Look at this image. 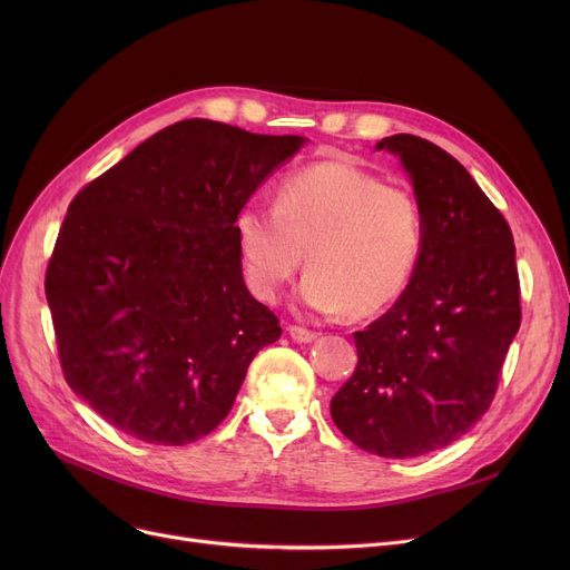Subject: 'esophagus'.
Segmentation results:
<instances>
[{
	"label": "esophagus",
	"instance_id": "esophagus-1",
	"mask_svg": "<svg viewBox=\"0 0 570 570\" xmlns=\"http://www.w3.org/2000/svg\"><path fill=\"white\" fill-rule=\"evenodd\" d=\"M286 331H288L291 340L297 342V344H309V342H314L318 337L314 331H307V327H303V325H288Z\"/></svg>",
	"mask_w": 570,
	"mask_h": 570
}]
</instances>
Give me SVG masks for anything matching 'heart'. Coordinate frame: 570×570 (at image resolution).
Returning a JSON list of instances; mask_svg holds the SVG:
<instances>
[{
    "label": "heart",
    "mask_w": 570,
    "mask_h": 570,
    "mask_svg": "<svg viewBox=\"0 0 570 570\" xmlns=\"http://www.w3.org/2000/svg\"><path fill=\"white\" fill-rule=\"evenodd\" d=\"M237 256L249 291L273 303L312 267L297 297L318 314L372 316L409 286L425 245L417 198L363 168L321 161L293 173L277 205L249 203L235 217Z\"/></svg>",
    "instance_id": "b5f03b06"
}]
</instances>
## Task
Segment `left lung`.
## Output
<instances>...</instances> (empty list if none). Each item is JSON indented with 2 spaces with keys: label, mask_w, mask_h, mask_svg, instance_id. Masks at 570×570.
Returning a JSON list of instances; mask_svg holds the SVG:
<instances>
[{
  "label": "left lung",
  "mask_w": 570,
  "mask_h": 570,
  "mask_svg": "<svg viewBox=\"0 0 570 570\" xmlns=\"http://www.w3.org/2000/svg\"><path fill=\"white\" fill-rule=\"evenodd\" d=\"M376 149L409 173L425 245L397 303L353 335L357 367L331 413L357 448L404 460L458 441L490 409L520 331V279L511 226L455 157L411 134Z\"/></svg>",
  "instance_id": "obj_1"
}]
</instances>
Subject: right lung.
Listing matches in <instances>:
<instances>
[{
    "label": "right lung",
    "instance_id": "right-lung-1",
    "mask_svg": "<svg viewBox=\"0 0 570 570\" xmlns=\"http://www.w3.org/2000/svg\"><path fill=\"white\" fill-rule=\"evenodd\" d=\"M303 145L183 119L71 200L46 297L67 383L115 430L155 445L209 434L279 340L245 286L235 217Z\"/></svg>",
    "mask_w": 570,
    "mask_h": 570
}]
</instances>
